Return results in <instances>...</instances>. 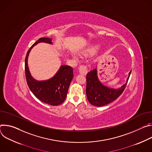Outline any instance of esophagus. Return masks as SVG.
Listing matches in <instances>:
<instances>
[{
    "instance_id": "esophagus-1",
    "label": "esophagus",
    "mask_w": 152,
    "mask_h": 152,
    "mask_svg": "<svg viewBox=\"0 0 152 152\" xmlns=\"http://www.w3.org/2000/svg\"><path fill=\"white\" fill-rule=\"evenodd\" d=\"M79 73L82 75H86V73H87L88 70H87V67H86V66H80L79 68Z\"/></svg>"
}]
</instances>
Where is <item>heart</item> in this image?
<instances>
[{"instance_id": "b5f03b06", "label": "heart", "mask_w": 152, "mask_h": 152, "mask_svg": "<svg viewBox=\"0 0 152 152\" xmlns=\"http://www.w3.org/2000/svg\"><path fill=\"white\" fill-rule=\"evenodd\" d=\"M99 44H93L90 45L87 49L85 50V53L88 55H92L99 48ZM73 57L74 58H76V56L73 55Z\"/></svg>"}]
</instances>
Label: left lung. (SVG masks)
<instances>
[{
  "label": "left lung",
  "mask_w": 152,
  "mask_h": 152,
  "mask_svg": "<svg viewBox=\"0 0 152 152\" xmlns=\"http://www.w3.org/2000/svg\"><path fill=\"white\" fill-rule=\"evenodd\" d=\"M131 71L129 73L126 82L118 88L104 85L99 79L97 67L86 75V94L89 102L95 106H103L116 100L125 89Z\"/></svg>",
  "instance_id": "8db88e82"
}]
</instances>
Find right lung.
<instances>
[{"instance_id": "right-lung-1", "label": "right lung", "mask_w": 152, "mask_h": 152, "mask_svg": "<svg viewBox=\"0 0 152 152\" xmlns=\"http://www.w3.org/2000/svg\"><path fill=\"white\" fill-rule=\"evenodd\" d=\"M52 41V38H41L29 49L25 58V75L29 88L37 99L45 103L57 106L61 104L66 98L69 86L73 78L72 67L62 65L52 77L48 80H37L31 75L28 64L29 53L35 45L40 42L53 45Z\"/></svg>"}]
</instances>
